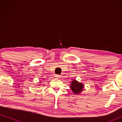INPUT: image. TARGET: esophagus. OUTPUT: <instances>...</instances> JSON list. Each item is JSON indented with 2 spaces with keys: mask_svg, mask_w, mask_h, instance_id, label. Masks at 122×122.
<instances>
[{
  "mask_svg": "<svg viewBox=\"0 0 122 122\" xmlns=\"http://www.w3.org/2000/svg\"><path fill=\"white\" fill-rule=\"evenodd\" d=\"M54 76H55V77L56 78H59L61 77V76H60V75H59V74H56Z\"/></svg>",
  "mask_w": 122,
  "mask_h": 122,
  "instance_id": "1",
  "label": "esophagus"
}]
</instances>
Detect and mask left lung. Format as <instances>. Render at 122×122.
<instances>
[{
    "mask_svg": "<svg viewBox=\"0 0 122 122\" xmlns=\"http://www.w3.org/2000/svg\"><path fill=\"white\" fill-rule=\"evenodd\" d=\"M71 91L75 94H78L81 93L83 88V85L82 83L78 82L76 80H73L71 82Z\"/></svg>",
    "mask_w": 122,
    "mask_h": 122,
    "instance_id": "obj_1",
    "label": "left lung"
}]
</instances>
